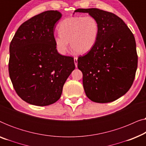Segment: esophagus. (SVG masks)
Segmentation results:
<instances>
[{"mask_svg": "<svg viewBox=\"0 0 146 146\" xmlns=\"http://www.w3.org/2000/svg\"><path fill=\"white\" fill-rule=\"evenodd\" d=\"M74 64H75L76 67H77V65H78V58L77 57H74Z\"/></svg>", "mask_w": 146, "mask_h": 146, "instance_id": "34e87169", "label": "esophagus"}]
</instances>
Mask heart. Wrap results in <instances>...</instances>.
Listing matches in <instances>:
<instances>
[{
	"instance_id": "b5f03b06",
	"label": "heart",
	"mask_w": 146,
	"mask_h": 146,
	"mask_svg": "<svg viewBox=\"0 0 146 146\" xmlns=\"http://www.w3.org/2000/svg\"><path fill=\"white\" fill-rule=\"evenodd\" d=\"M58 30L59 35L55 36L54 41L60 54L66 53L69 42L75 52L84 54L92 49L96 43L99 26L94 17L87 15L63 20Z\"/></svg>"
}]
</instances>
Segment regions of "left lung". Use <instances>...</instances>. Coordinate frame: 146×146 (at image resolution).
<instances>
[{"mask_svg":"<svg viewBox=\"0 0 146 146\" xmlns=\"http://www.w3.org/2000/svg\"><path fill=\"white\" fill-rule=\"evenodd\" d=\"M97 20L98 36L92 49L80 56L78 68L83 74L87 97L97 103H108L129 90L137 67L134 36L122 19L98 9H79Z\"/></svg>","mask_w":146,"mask_h":146,"instance_id":"1","label":"left lung"}]
</instances>
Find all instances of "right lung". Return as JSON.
<instances>
[{"mask_svg":"<svg viewBox=\"0 0 146 146\" xmlns=\"http://www.w3.org/2000/svg\"><path fill=\"white\" fill-rule=\"evenodd\" d=\"M58 11L37 15L20 26L10 44L9 72L16 92L31 104L44 106L58 100L75 69L74 58L58 52L54 41Z\"/></svg>","mask_w":146,"mask_h":146,"instance_id":"right-lung-1","label":"right lung"}]
</instances>
